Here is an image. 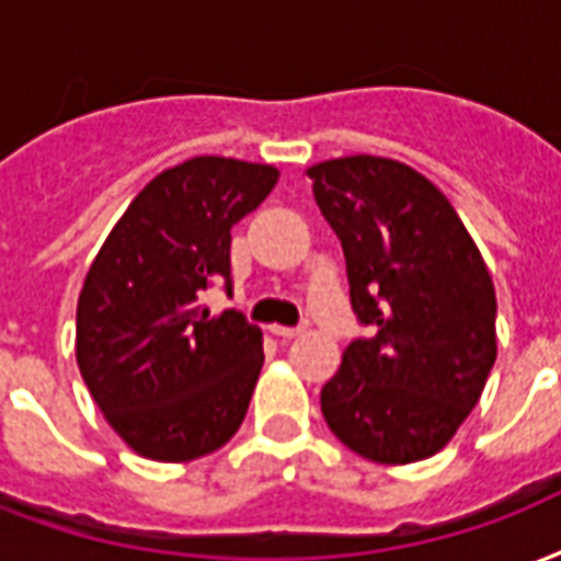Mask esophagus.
<instances>
[{"mask_svg": "<svg viewBox=\"0 0 561 561\" xmlns=\"http://www.w3.org/2000/svg\"><path fill=\"white\" fill-rule=\"evenodd\" d=\"M271 332L276 337H297L299 332H302V329H299V327H279V323H273Z\"/></svg>", "mask_w": 561, "mask_h": 561, "instance_id": "1", "label": "esophagus"}]
</instances>
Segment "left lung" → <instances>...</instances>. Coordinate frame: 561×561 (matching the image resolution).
<instances>
[{
	"mask_svg": "<svg viewBox=\"0 0 561 561\" xmlns=\"http://www.w3.org/2000/svg\"><path fill=\"white\" fill-rule=\"evenodd\" d=\"M306 173L347 259L353 311L374 329L350 341L320 412L365 459H430L480 403L497 358L489 267L450 199L409 164L347 156Z\"/></svg>",
	"mask_w": 561,
	"mask_h": 561,
	"instance_id": "left-lung-1",
	"label": "left lung"
}]
</instances>
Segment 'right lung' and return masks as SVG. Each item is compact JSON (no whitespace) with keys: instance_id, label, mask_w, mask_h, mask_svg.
Returning a JSON list of instances; mask_svg holds the SVG:
<instances>
[{"instance_id":"obj_1","label":"right lung","mask_w":561,"mask_h":561,"mask_svg":"<svg viewBox=\"0 0 561 561\" xmlns=\"http://www.w3.org/2000/svg\"><path fill=\"white\" fill-rule=\"evenodd\" d=\"M279 182L271 164L196 156L158 173L96 252L76 309V362L111 430L156 461L220 450L264 365L262 329L211 318L205 290L232 294V226Z\"/></svg>"}]
</instances>
